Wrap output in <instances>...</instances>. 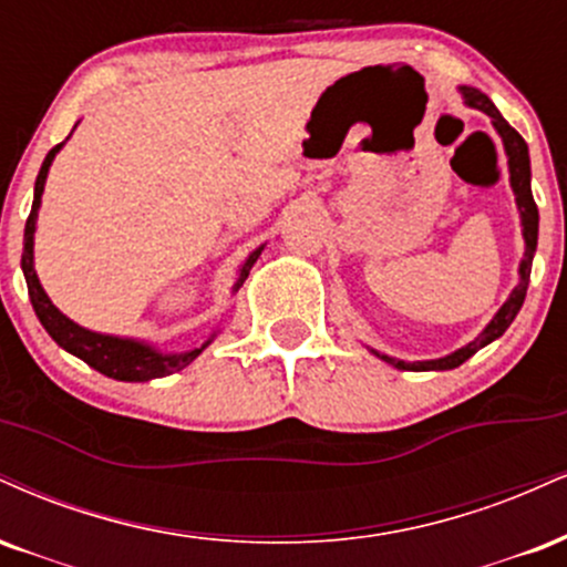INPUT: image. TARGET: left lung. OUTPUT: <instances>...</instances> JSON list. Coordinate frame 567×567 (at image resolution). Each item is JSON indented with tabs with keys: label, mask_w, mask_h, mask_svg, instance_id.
I'll use <instances>...</instances> for the list:
<instances>
[{
	"label": "left lung",
	"mask_w": 567,
	"mask_h": 567,
	"mask_svg": "<svg viewBox=\"0 0 567 567\" xmlns=\"http://www.w3.org/2000/svg\"><path fill=\"white\" fill-rule=\"evenodd\" d=\"M462 92H464V100H467V105H472V109H477L483 113H488V116L494 118V126L504 140V148H507L512 188H515L517 209H520V215H523V236H525V257L520 262V284L515 286V291H512L507 302L502 305V310L496 312L494 321L485 326L483 334L477 337L475 342H470L467 348L451 352V355H445V358H437V361H422V363H403V361H395V358L377 352L382 361H388V363L395 365V369H403V371H445V369H456V365L470 361V358L475 355L477 350L485 348L488 342H494V339H498L504 334V331L509 329V323L515 321V316L523 308L525 291H528V281H530V265H534V251H536V241H538V209H536V202H534V193H530L528 145H525L520 132H517L515 126H509L507 118H504L502 113L496 111V105L491 103L488 95L472 90V86H462Z\"/></svg>",
	"instance_id": "8db88e82"
}]
</instances>
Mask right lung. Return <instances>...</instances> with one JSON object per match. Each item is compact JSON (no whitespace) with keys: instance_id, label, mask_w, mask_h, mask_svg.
<instances>
[{"instance_id":"obj_1","label":"right lung","mask_w":567,"mask_h":567,"mask_svg":"<svg viewBox=\"0 0 567 567\" xmlns=\"http://www.w3.org/2000/svg\"><path fill=\"white\" fill-rule=\"evenodd\" d=\"M63 145V143H60ZM60 145H55L50 153H47L42 169L37 175V185H33V204H31V215L25 219V233H23V257H20V268H23L25 284H29V297L33 310H37L39 321L63 350L73 352L76 358H82L86 365L100 371V374L118 379V382H148V379L156 377H166L172 371H179L183 365H188L193 358L202 352L206 344L215 339V334L209 337V342L202 344L198 350L190 352H179V355H162V352L151 350L148 344L132 342V339H118V337H109V334H95V331H86L82 326H76L73 321L60 312L55 305L50 302V297L44 295L42 284H39L37 272H33V230H37V212H39V202H42V190H44V179H47V169H50L52 158L60 151ZM259 251H251L249 259L244 262L241 276H238L236 289L246 281L249 276L251 265L257 262Z\"/></svg>"}]
</instances>
